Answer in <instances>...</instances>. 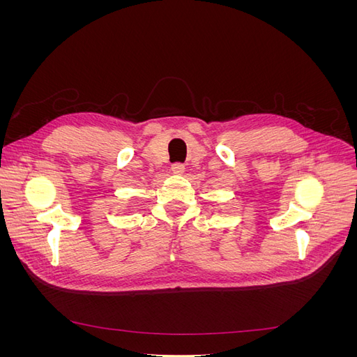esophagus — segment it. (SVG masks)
I'll use <instances>...</instances> for the list:
<instances>
[{"mask_svg": "<svg viewBox=\"0 0 357 357\" xmlns=\"http://www.w3.org/2000/svg\"><path fill=\"white\" fill-rule=\"evenodd\" d=\"M171 171L174 172V174H183V171H185V165H183V164H172Z\"/></svg>", "mask_w": 357, "mask_h": 357, "instance_id": "obj_1", "label": "esophagus"}]
</instances>
